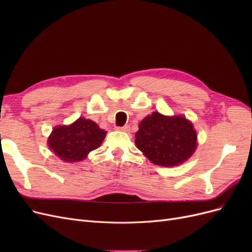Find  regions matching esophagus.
<instances>
[{"label": "esophagus", "instance_id": "esophagus-1", "mask_svg": "<svg viewBox=\"0 0 252 252\" xmlns=\"http://www.w3.org/2000/svg\"><path fill=\"white\" fill-rule=\"evenodd\" d=\"M119 129H120V130H122V131L129 132V131H130V126H129V125H125V126H123V127H120Z\"/></svg>", "mask_w": 252, "mask_h": 252}]
</instances>
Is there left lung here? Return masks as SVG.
Instances as JSON below:
<instances>
[{
  "label": "left lung",
  "mask_w": 252,
  "mask_h": 252,
  "mask_svg": "<svg viewBox=\"0 0 252 252\" xmlns=\"http://www.w3.org/2000/svg\"><path fill=\"white\" fill-rule=\"evenodd\" d=\"M196 138L192 123L186 118L166 117L155 111L139 124L134 143L151 163L172 167L193 155Z\"/></svg>",
  "instance_id": "1"
}]
</instances>
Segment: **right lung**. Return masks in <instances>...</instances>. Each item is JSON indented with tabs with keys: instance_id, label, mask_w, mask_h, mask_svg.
Instances as JSON below:
<instances>
[{
	"instance_id": "obj_1",
	"label": "right lung",
	"mask_w": 252,
	"mask_h": 252,
	"mask_svg": "<svg viewBox=\"0 0 252 252\" xmlns=\"http://www.w3.org/2000/svg\"><path fill=\"white\" fill-rule=\"evenodd\" d=\"M106 133L94 121L79 118L70 125L53 128L48 146L62 161L80 162L90 151L101 146Z\"/></svg>"
}]
</instances>
